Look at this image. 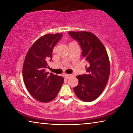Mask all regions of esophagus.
<instances>
[{
	"label": "esophagus",
	"mask_w": 133,
	"mask_h": 133,
	"mask_svg": "<svg viewBox=\"0 0 133 133\" xmlns=\"http://www.w3.org/2000/svg\"><path fill=\"white\" fill-rule=\"evenodd\" d=\"M71 76H72V74H65L64 75L65 79H69V78H70Z\"/></svg>",
	"instance_id": "obj_1"
}]
</instances>
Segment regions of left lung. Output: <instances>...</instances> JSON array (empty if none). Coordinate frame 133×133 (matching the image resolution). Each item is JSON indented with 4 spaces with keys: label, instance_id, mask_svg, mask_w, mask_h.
Instances as JSON below:
<instances>
[{
    "label": "left lung",
    "instance_id": "1",
    "mask_svg": "<svg viewBox=\"0 0 133 133\" xmlns=\"http://www.w3.org/2000/svg\"><path fill=\"white\" fill-rule=\"evenodd\" d=\"M68 33L81 47L82 57L88 63L87 74L79 75V84L74 88L76 95L82 101L91 102L102 94L108 82L110 61L102 43L90 32L70 31Z\"/></svg>",
    "mask_w": 133,
    "mask_h": 133
}]
</instances>
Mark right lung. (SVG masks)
Listing matches in <instances>:
<instances>
[{
	"mask_svg": "<svg viewBox=\"0 0 133 133\" xmlns=\"http://www.w3.org/2000/svg\"><path fill=\"white\" fill-rule=\"evenodd\" d=\"M63 34H48L40 37L31 46L23 65V78L31 95L41 102H48L57 96L64 78L45 72L47 62Z\"/></svg>",
	"mask_w": 133,
	"mask_h": 133,
	"instance_id": "right-lung-1",
	"label": "right lung"
}]
</instances>
